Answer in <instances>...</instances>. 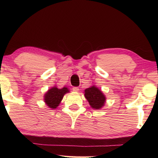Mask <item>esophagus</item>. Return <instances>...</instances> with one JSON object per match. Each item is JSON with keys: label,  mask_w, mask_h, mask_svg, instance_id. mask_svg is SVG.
Returning <instances> with one entry per match:
<instances>
[{"label": "esophagus", "mask_w": 158, "mask_h": 158, "mask_svg": "<svg viewBox=\"0 0 158 158\" xmlns=\"http://www.w3.org/2000/svg\"><path fill=\"white\" fill-rule=\"evenodd\" d=\"M73 91L75 92H78L79 90L78 87H74V88H73Z\"/></svg>", "instance_id": "34e87169"}]
</instances>
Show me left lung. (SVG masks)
Here are the masks:
<instances>
[{
	"instance_id": "8db88e82",
	"label": "left lung",
	"mask_w": 158,
	"mask_h": 158,
	"mask_svg": "<svg viewBox=\"0 0 158 158\" xmlns=\"http://www.w3.org/2000/svg\"><path fill=\"white\" fill-rule=\"evenodd\" d=\"M84 96L94 109H100L106 103V96L98 87L92 85L84 90Z\"/></svg>"
}]
</instances>
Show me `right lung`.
<instances>
[{"label":"right lung","mask_w":158,"mask_h":158,"mask_svg":"<svg viewBox=\"0 0 158 158\" xmlns=\"http://www.w3.org/2000/svg\"><path fill=\"white\" fill-rule=\"evenodd\" d=\"M69 92L70 89L66 86L60 89L55 85L47 91L44 95L43 100H44L45 105H47L49 108L55 109L60 105L64 96L66 93Z\"/></svg>","instance_id":"add662e5"}]
</instances>
